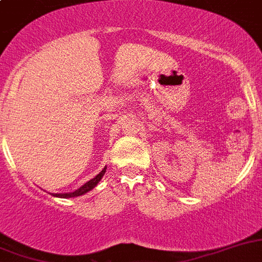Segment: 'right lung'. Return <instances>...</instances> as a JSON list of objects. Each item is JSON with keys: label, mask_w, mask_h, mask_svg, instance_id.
<instances>
[{"label": "right lung", "mask_w": 262, "mask_h": 262, "mask_svg": "<svg viewBox=\"0 0 262 262\" xmlns=\"http://www.w3.org/2000/svg\"><path fill=\"white\" fill-rule=\"evenodd\" d=\"M105 169H107V167H104V168L102 169V171L99 172L98 175L95 176L94 179H91L90 181H87L84 185H82L79 189H77L75 192H72V193H53L52 195H55V197H62V199H70V197H78V195H82L84 194V193H87L89 190H91L93 188H95L96 185H98V183L100 181V179L103 178V175L105 173Z\"/></svg>", "instance_id": "right-lung-1"}]
</instances>
